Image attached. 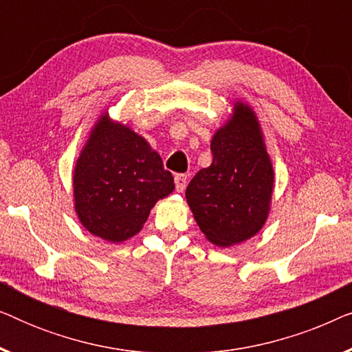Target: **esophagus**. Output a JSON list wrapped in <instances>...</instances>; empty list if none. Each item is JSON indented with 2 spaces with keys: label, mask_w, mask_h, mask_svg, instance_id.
<instances>
[{
  "label": "esophagus",
  "mask_w": 352,
  "mask_h": 352,
  "mask_svg": "<svg viewBox=\"0 0 352 352\" xmlns=\"http://www.w3.org/2000/svg\"><path fill=\"white\" fill-rule=\"evenodd\" d=\"M175 184L177 192H184L187 186V176L186 175H176L175 176Z\"/></svg>",
  "instance_id": "obj_1"
}]
</instances>
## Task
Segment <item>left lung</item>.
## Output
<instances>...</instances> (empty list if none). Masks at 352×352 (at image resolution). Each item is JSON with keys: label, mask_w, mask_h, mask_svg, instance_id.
<instances>
[{"label": "left lung", "mask_w": 352, "mask_h": 352, "mask_svg": "<svg viewBox=\"0 0 352 352\" xmlns=\"http://www.w3.org/2000/svg\"><path fill=\"white\" fill-rule=\"evenodd\" d=\"M213 162L194 176L186 199L206 240L232 247L252 239L266 223L274 168L256 113L237 100L230 118L211 139Z\"/></svg>", "instance_id": "1"}]
</instances>
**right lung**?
Listing matches in <instances>:
<instances>
[{
    "label": "right lung",
    "instance_id": "obj_1",
    "mask_svg": "<svg viewBox=\"0 0 352 352\" xmlns=\"http://www.w3.org/2000/svg\"><path fill=\"white\" fill-rule=\"evenodd\" d=\"M173 190L171 173L151 144L107 112L100 115L74 170L75 211L83 228L107 242H124Z\"/></svg>",
    "mask_w": 352,
    "mask_h": 352
}]
</instances>
